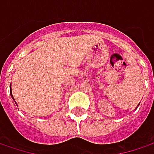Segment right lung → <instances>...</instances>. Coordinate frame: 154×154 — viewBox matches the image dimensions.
<instances>
[{
	"label": "right lung",
	"instance_id": "obj_1",
	"mask_svg": "<svg viewBox=\"0 0 154 154\" xmlns=\"http://www.w3.org/2000/svg\"><path fill=\"white\" fill-rule=\"evenodd\" d=\"M10 94H11V97H12V99L14 100V98H13V96H12V93H11V89H10ZM15 101V100H14ZM16 103V102H15ZM17 104V103H16Z\"/></svg>",
	"mask_w": 154,
	"mask_h": 154
}]
</instances>
